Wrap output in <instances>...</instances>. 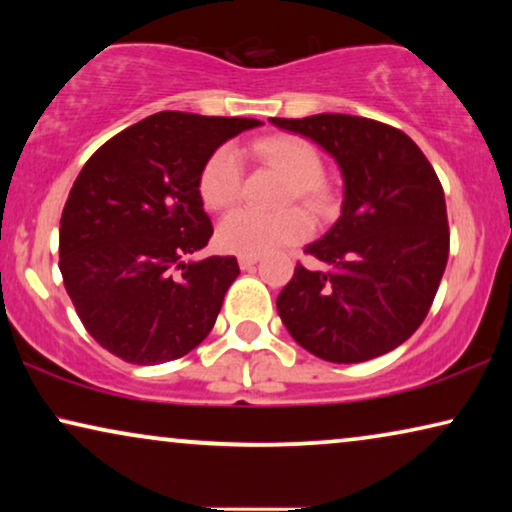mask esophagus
Returning <instances> with one entry per match:
<instances>
[{
	"label": "esophagus",
	"mask_w": 512,
	"mask_h": 512,
	"mask_svg": "<svg viewBox=\"0 0 512 512\" xmlns=\"http://www.w3.org/2000/svg\"><path fill=\"white\" fill-rule=\"evenodd\" d=\"M237 263H240L242 270H251L258 263V256H240L237 258Z\"/></svg>",
	"instance_id": "esophagus-1"
}]
</instances>
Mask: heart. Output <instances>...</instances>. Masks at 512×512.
<instances>
[{"label":"heart","instance_id":"obj_1","mask_svg":"<svg viewBox=\"0 0 512 512\" xmlns=\"http://www.w3.org/2000/svg\"><path fill=\"white\" fill-rule=\"evenodd\" d=\"M254 151L265 163L282 170L293 184L296 195L321 207L328 198L321 184V158L310 142L300 137H272L254 144ZM198 191L209 209H226L235 205L242 193V158L233 144L216 149L202 165ZM314 223L303 209H289L282 214H263L240 207L226 214L216 230L221 249L240 256H265L289 244L303 242L312 235Z\"/></svg>","mask_w":512,"mask_h":512}]
</instances>
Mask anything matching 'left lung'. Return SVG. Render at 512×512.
<instances>
[{
    "label": "left lung",
    "mask_w": 512,
    "mask_h": 512,
    "mask_svg": "<svg viewBox=\"0 0 512 512\" xmlns=\"http://www.w3.org/2000/svg\"><path fill=\"white\" fill-rule=\"evenodd\" d=\"M321 146L340 167L338 221L305 251L277 296L291 338L331 363H361L422 326L443 279L450 230L443 186L419 146L391 125L347 114L270 118Z\"/></svg>",
    "instance_id": "8db88e82"
}]
</instances>
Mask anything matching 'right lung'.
<instances>
[{"label": "right lung", "mask_w": 512, "mask_h": 512, "mask_svg": "<svg viewBox=\"0 0 512 512\" xmlns=\"http://www.w3.org/2000/svg\"><path fill=\"white\" fill-rule=\"evenodd\" d=\"M256 118L160 111L97 149L60 219V272L86 331L118 359H179L214 328L235 256L193 258L214 228L198 181Z\"/></svg>", "instance_id": "obj_1"}]
</instances>
